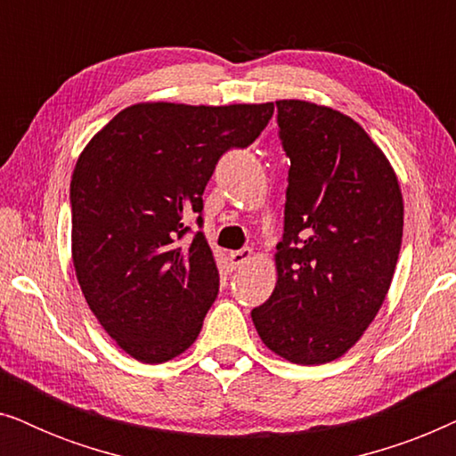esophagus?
<instances>
[{
  "mask_svg": "<svg viewBox=\"0 0 456 456\" xmlns=\"http://www.w3.org/2000/svg\"><path fill=\"white\" fill-rule=\"evenodd\" d=\"M228 259H230V265H232V270H239V267L247 265L248 261L253 259V251H251V248H240V251H230V253H228Z\"/></svg>",
  "mask_w": 456,
  "mask_h": 456,
  "instance_id": "1",
  "label": "esophagus"
}]
</instances>
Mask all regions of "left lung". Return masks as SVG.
Here are the masks:
<instances>
[{"label":"left lung","instance_id":"1","mask_svg":"<svg viewBox=\"0 0 456 456\" xmlns=\"http://www.w3.org/2000/svg\"><path fill=\"white\" fill-rule=\"evenodd\" d=\"M290 159L278 282L251 311L264 345L290 363L338 359L378 315L403 240V195L390 161L353 118L280 99Z\"/></svg>","mask_w":456,"mask_h":456}]
</instances>
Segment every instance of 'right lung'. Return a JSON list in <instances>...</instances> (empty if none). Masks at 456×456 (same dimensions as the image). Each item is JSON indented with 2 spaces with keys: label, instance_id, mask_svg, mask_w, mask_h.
<instances>
[{
  "label": "right lung",
  "instance_id": "1",
  "mask_svg": "<svg viewBox=\"0 0 456 456\" xmlns=\"http://www.w3.org/2000/svg\"><path fill=\"white\" fill-rule=\"evenodd\" d=\"M273 103H136L78 155L70 183L72 261L105 332L130 357L184 353L216 301L220 273L199 232L203 191L228 149L261 134Z\"/></svg>",
  "mask_w": 456,
  "mask_h": 456
}]
</instances>
